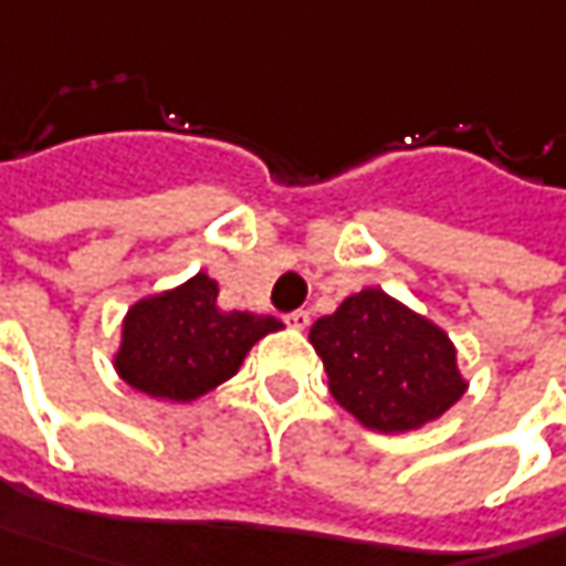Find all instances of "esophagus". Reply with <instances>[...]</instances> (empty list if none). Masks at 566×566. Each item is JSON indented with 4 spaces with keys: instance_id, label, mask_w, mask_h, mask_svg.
<instances>
[{
    "instance_id": "34e87169",
    "label": "esophagus",
    "mask_w": 566,
    "mask_h": 566,
    "mask_svg": "<svg viewBox=\"0 0 566 566\" xmlns=\"http://www.w3.org/2000/svg\"><path fill=\"white\" fill-rule=\"evenodd\" d=\"M284 319H287V326H294V329H307L310 326L307 310H294V313H287Z\"/></svg>"
}]
</instances>
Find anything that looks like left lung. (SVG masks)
<instances>
[{
	"mask_svg": "<svg viewBox=\"0 0 566 566\" xmlns=\"http://www.w3.org/2000/svg\"><path fill=\"white\" fill-rule=\"evenodd\" d=\"M310 342L335 402L380 433L421 428L465 392L447 332L380 287H364L316 319Z\"/></svg>",
	"mask_w": 566,
	"mask_h": 566,
	"instance_id": "8db88e82",
	"label": "left lung"
}]
</instances>
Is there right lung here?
<instances>
[{
    "instance_id": "obj_1",
    "label": "right lung",
    "mask_w": 566,
    "mask_h": 566,
    "mask_svg": "<svg viewBox=\"0 0 566 566\" xmlns=\"http://www.w3.org/2000/svg\"><path fill=\"white\" fill-rule=\"evenodd\" d=\"M275 329V316L218 307V284L199 272L126 313L116 370L138 392L189 402L231 380L247 352Z\"/></svg>"
}]
</instances>
